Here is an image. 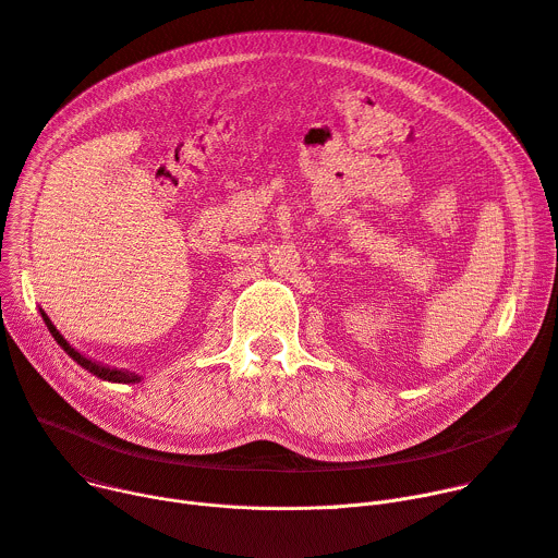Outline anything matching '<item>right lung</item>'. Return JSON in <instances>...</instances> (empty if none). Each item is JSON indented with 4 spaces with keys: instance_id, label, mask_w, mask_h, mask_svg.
I'll list each match as a JSON object with an SVG mask.
<instances>
[{
    "instance_id": "1",
    "label": "right lung",
    "mask_w": 558,
    "mask_h": 558,
    "mask_svg": "<svg viewBox=\"0 0 558 558\" xmlns=\"http://www.w3.org/2000/svg\"><path fill=\"white\" fill-rule=\"evenodd\" d=\"M43 318H45V323H47L49 331L53 333V339L60 343V348H62V350H64L73 361H78L83 367H87L92 375H96V377H100V379H105V381H117V384H134V381H141V377H138V375L128 373V369L109 367V365H102V363H96V361H92V359L83 356L81 352L73 350V348L62 339V333L56 329V325L49 320V316H47V314H43Z\"/></svg>"
}]
</instances>
